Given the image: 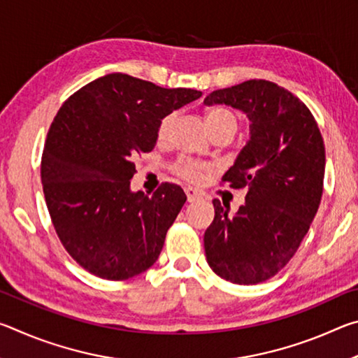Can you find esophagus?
Instances as JSON below:
<instances>
[{"label":"esophagus","instance_id":"obj_1","mask_svg":"<svg viewBox=\"0 0 358 358\" xmlns=\"http://www.w3.org/2000/svg\"><path fill=\"white\" fill-rule=\"evenodd\" d=\"M185 192H186L187 202H194V201H197L199 197H201V192H199L197 189H194V187H186Z\"/></svg>","mask_w":358,"mask_h":358}]
</instances>
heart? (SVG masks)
<instances>
[{"mask_svg":"<svg viewBox=\"0 0 358 358\" xmlns=\"http://www.w3.org/2000/svg\"><path fill=\"white\" fill-rule=\"evenodd\" d=\"M175 120V113H169L167 117L161 120L159 126H157V141L164 142L171 132L172 123ZM205 126L210 132V136L217 134V132H227V134L234 136L237 131L238 121L234 112L227 110L222 107H213L205 112ZM208 171V166L202 164V162L191 161V159H181L177 166H175V172H177L181 178L187 181H197L202 175Z\"/></svg>","mask_w":358,"mask_h":358,"instance_id":"obj_1","label":"heart"}]
</instances>
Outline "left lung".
Listing matches in <instances>:
<instances>
[{
  "label": "left lung",
  "mask_w": 358,
  "mask_h": 358,
  "mask_svg": "<svg viewBox=\"0 0 358 358\" xmlns=\"http://www.w3.org/2000/svg\"><path fill=\"white\" fill-rule=\"evenodd\" d=\"M205 106L226 104L250 120V141L224 173L245 203L230 215L215 199V220L205 230L207 262L234 284L275 276L299 250L322 199L325 147L303 102L268 80L216 90Z\"/></svg>",
  "instance_id": "obj_1"
}]
</instances>
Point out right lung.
Wrapping results in <instances>:
<instances>
[{"label":"right lung","mask_w":358,"mask_h":358,"mask_svg":"<svg viewBox=\"0 0 358 358\" xmlns=\"http://www.w3.org/2000/svg\"><path fill=\"white\" fill-rule=\"evenodd\" d=\"M201 96L113 72L85 85L58 110L41 180L59 240L90 273L129 280L159 257L186 194L172 183L151 197L131 191L132 159L155 148L162 118Z\"/></svg>","instance_id":"1"}]
</instances>
